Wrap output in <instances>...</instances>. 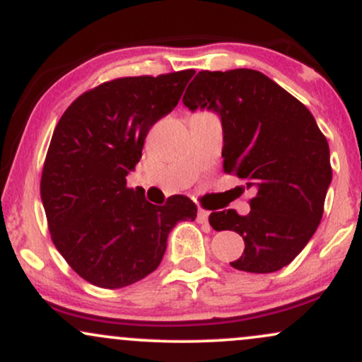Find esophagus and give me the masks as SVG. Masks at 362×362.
<instances>
[{
	"label": "esophagus",
	"instance_id": "34e87169",
	"mask_svg": "<svg viewBox=\"0 0 362 362\" xmlns=\"http://www.w3.org/2000/svg\"><path fill=\"white\" fill-rule=\"evenodd\" d=\"M197 221L200 222V224H206V222H209V212H206V210H203V209L198 210Z\"/></svg>",
	"mask_w": 362,
	"mask_h": 362
}]
</instances>
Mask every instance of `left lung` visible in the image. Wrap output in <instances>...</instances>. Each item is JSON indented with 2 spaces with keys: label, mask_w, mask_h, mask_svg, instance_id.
<instances>
[{
  "label": "left lung",
  "mask_w": 362,
  "mask_h": 362,
  "mask_svg": "<svg viewBox=\"0 0 362 362\" xmlns=\"http://www.w3.org/2000/svg\"><path fill=\"white\" fill-rule=\"evenodd\" d=\"M182 103L221 115L224 173L255 192L247 215L229 209L209 217L215 230L245 239L230 265L253 274L289 265L322 221L332 181L330 148L315 117L274 80L247 68L198 71Z\"/></svg>",
  "instance_id": "1"
}]
</instances>
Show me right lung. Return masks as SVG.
<instances>
[{
  "mask_svg": "<svg viewBox=\"0 0 362 362\" xmlns=\"http://www.w3.org/2000/svg\"><path fill=\"white\" fill-rule=\"evenodd\" d=\"M193 75L104 82L76 97L56 124L40 198L56 250L93 286L119 289L145 279L160 265L170 229L197 218L188 197L153 205L127 185L148 129L176 107Z\"/></svg>",
  "mask_w": 362,
  "mask_h": 362,
  "instance_id": "right-lung-1",
  "label": "right lung"
}]
</instances>
